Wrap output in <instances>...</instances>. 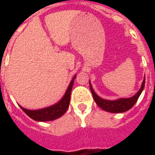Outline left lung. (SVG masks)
I'll return each mask as SVG.
<instances>
[{
  "mask_svg": "<svg viewBox=\"0 0 155 155\" xmlns=\"http://www.w3.org/2000/svg\"><path fill=\"white\" fill-rule=\"evenodd\" d=\"M144 83H145V77L143 79V83L141 85L140 90L135 95H134L133 97L128 98V99H120L117 101H106L104 99H101V97H99L97 94L94 93V91L92 89L91 84H90V88H91V93L93 95L95 103L104 110L110 112V113H122L124 111L129 110L130 109L133 107L134 104L136 103V101H138V99L140 97L141 92L143 91V88H144Z\"/></svg>",
  "mask_w": 155,
  "mask_h": 155,
  "instance_id": "8db88e82",
  "label": "left lung"
}]
</instances>
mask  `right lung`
<instances>
[{"mask_svg":"<svg viewBox=\"0 0 155 155\" xmlns=\"http://www.w3.org/2000/svg\"><path fill=\"white\" fill-rule=\"evenodd\" d=\"M74 76L72 81H71V84L68 86V89L65 94L61 99V101L58 102L57 104L52 105L51 107L45 108V109H41L38 110H29L26 109H24L21 106L22 110L25 112L29 117H31L33 120L36 121H50V120H54L58 119L65 113L67 110L71 101V93L72 90V86L74 84Z\"/></svg>","mask_w":155,"mask_h":155,"instance_id":"1","label":"right lung"}]
</instances>
